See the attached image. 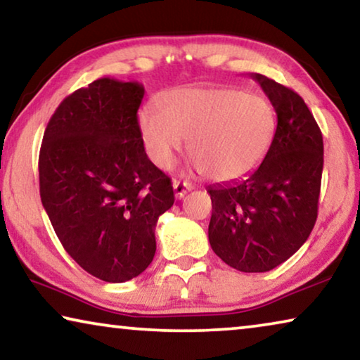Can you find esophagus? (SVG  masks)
Instances as JSON below:
<instances>
[{
  "label": "esophagus",
  "mask_w": 360,
  "mask_h": 360,
  "mask_svg": "<svg viewBox=\"0 0 360 360\" xmlns=\"http://www.w3.org/2000/svg\"><path fill=\"white\" fill-rule=\"evenodd\" d=\"M192 186L191 182H186V181H174L173 182V189H174V195L176 198H182L184 197L187 192L192 191Z\"/></svg>",
  "instance_id": "1"
}]
</instances>
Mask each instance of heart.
<instances>
[{
  "label": "heart",
  "instance_id": "heart-1",
  "mask_svg": "<svg viewBox=\"0 0 360 360\" xmlns=\"http://www.w3.org/2000/svg\"><path fill=\"white\" fill-rule=\"evenodd\" d=\"M157 108L139 112V132L148 158L162 169L173 166L187 141L195 168L208 179H239L262 162L275 136L270 101L236 87L168 90Z\"/></svg>",
  "mask_w": 360,
  "mask_h": 360
}]
</instances>
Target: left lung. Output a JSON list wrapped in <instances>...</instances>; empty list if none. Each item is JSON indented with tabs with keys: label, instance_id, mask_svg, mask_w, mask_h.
<instances>
[{
	"label": "left lung",
	"instance_id": "8db88e82",
	"mask_svg": "<svg viewBox=\"0 0 360 360\" xmlns=\"http://www.w3.org/2000/svg\"><path fill=\"white\" fill-rule=\"evenodd\" d=\"M276 111V131L264 162L244 179L210 186L208 240L224 264L264 273L300 249L317 221L323 137L294 90L250 74Z\"/></svg>",
	"mask_w": 360,
	"mask_h": 360
}]
</instances>
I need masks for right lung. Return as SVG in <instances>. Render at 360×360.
Returning <instances> with one entry per match:
<instances>
[{"label": "right lung", "mask_w": 360, "mask_h": 360, "mask_svg": "<svg viewBox=\"0 0 360 360\" xmlns=\"http://www.w3.org/2000/svg\"><path fill=\"white\" fill-rule=\"evenodd\" d=\"M143 85L101 77L66 96L43 134L40 197L64 250L85 271L124 283L152 264L171 179L139 132Z\"/></svg>", "instance_id": "obj_1"}]
</instances>
